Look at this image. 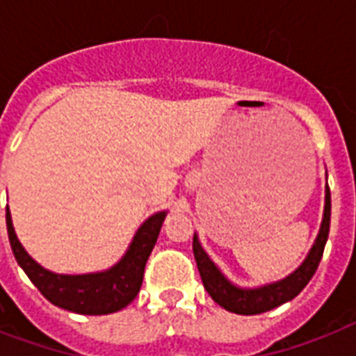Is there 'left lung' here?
Wrapping results in <instances>:
<instances>
[{"mask_svg": "<svg viewBox=\"0 0 356 356\" xmlns=\"http://www.w3.org/2000/svg\"><path fill=\"white\" fill-rule=\"evenodd\" d=\"M329 227H331V190L327 186L323 222H321L320 234L316 238L309 257L286 279L273 282V284H266L262 288H254V290H243V288L231 284L222 275V271L214 266V262L209 259V254L203 251L197 236H194V257L195 262H197V270H200L203 286L220 307H223L229 312H234V314H262V312H268V310L275 309V307H281L282 303L296 298L309 284V281L316 273L321 257H323L327 238H329Z\"/></svg>", "mask_w": 356, "mask_h": 356, "instance_id": "1", "label": "left lung"}]
</instances>
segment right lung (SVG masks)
I'll list each match as a JSON object with an SVG mask.
<instances>
[{"instance_id": "add662e5", "label": "right lung", "mask_w": 356, "mask_h": 356, "mask_svg": "<svg viewBox=\"0 0 356 356\" xmlns=\"http://www.w3.org/2000/svg\"><path fill=\"white\" fill-rule=\"evenodd\" d=\"M164 216L166 212H156L138 229L125 257L114 268L88 275H57L36 264L14 234L8 207L7 233L14 259L47 301L70 312L99 316L122 310L136 298L144 279L145 262L155 248Z\"/></svg>"}]
</instances>
